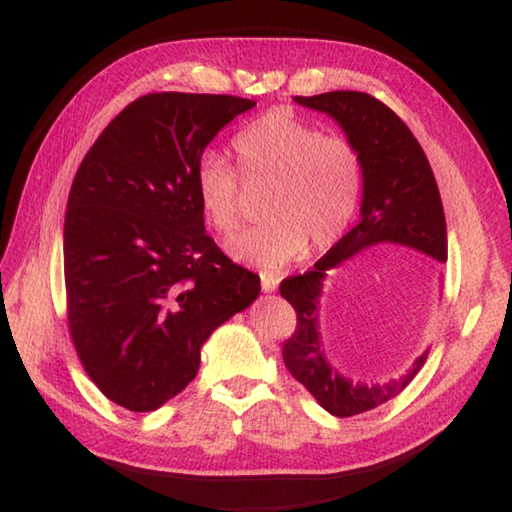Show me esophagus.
<instances>
[{"mask_svg": "<svg viewBox=\"0 0 512 512\" xmlns=\"http://www.w3.org/2000/svg\"><path fill=\"white\" fill-rule=\"evenodd\" d=\"M259 282H262V291L271 293V291L277 289V284H280V277L271 275V273H262V275H259Z\"/></svg>", "mask_w": 512, "mask_h": 512, "instance_id": "34e87169", "label": "esophagus"}]
</instances>
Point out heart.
I'll return each instance as SVG.
<instances>
[{
    "mask_svg": "<svg viewBox=\"0 0 512 512\" xmlns=\"http://www.w3.org/2000/svg\"><path fill=\"white\" fill-rule=\"evenodd\" d=\"M237 168L216 155L198 162L194 189L205 221L230 237L244 221L246 185L273 183L264 221L232 239L228 250L241 262L280 268L305 255L307 246L325 250L350 228L361 196V160L341 135L320 133L289 110H271L235 135Z\"/></svg>",
    "mask_w": 512,
    "mask_h": 512,
    "instance_id": "obj_1",
    "label": "heart"
}]
</instances>
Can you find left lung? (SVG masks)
<instances>
[{"label":"left lung","instance_id":"left-lung-1","mask_svg":"<svg viewBox=\"0 0 512 512\" xmlns=\"http://www.w3.org/2000/svg\"><path fill=\"white\" fill-rule=\"evenodd\" d=\"M300 106L327 112L357 149L363 171L361 221L341 237L314 268L284 277L282 298L296 309V332L282 345L284 366L318 404L332 415L350 418L400 395L427 361L424 350L413 366L386 384H352L341 377L325 357L318 336V296L325 273L361 248L393 241L418 248L445 262L447 225L443 201L431 164L409 126L395 112L366 92L336 90L316 97H296Z\"/></svg>","mask_w":512,"mask_h":512}]
</instances>
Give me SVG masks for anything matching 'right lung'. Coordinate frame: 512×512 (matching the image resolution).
Listing matches in <instances>:
<instances>
[{"label":"right lung","mask_w":512,"mask_h":512,"mask_svg":"<svg viewBox=\"0 0 512 512\" xmlns=\"http://www.w3.org/2000/svg\"><path fill=\"white\" fill-rule=\"evenodd\" d=\"M253 99L151 92L103 128L65 212L67 325L99 391L155 411L196 377L201 345L259 296V275L205 232L194 176Z\"/></svg>","instance_id":"obj_1"}]
</instances>
